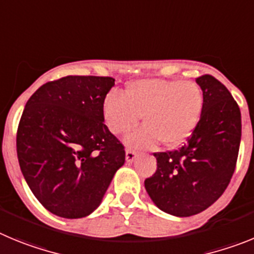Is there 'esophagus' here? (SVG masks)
Returning <instances> with one entry per match:
<instances>
[{
    "label": "esophagus",
    "mask_w": 254,
    "mask_h": 254,
    "mask_svg": "<svg viewBox=\"0 0 254 254\" xmlns=\"http://www.w3.org/2000/svg\"><path fill=\"white\" fill-rule=\"evenodd\" d=\"M136 155H138V152H135V150H132V149H130V148H127V153H125V158H127V162H132L134 159H135Z\"/></svg>",
    "instance_id": "esophagus-1"
}]
</instances>
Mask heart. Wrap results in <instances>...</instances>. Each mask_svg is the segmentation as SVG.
Masks as SVG:
<instances>
[{
  "mask_svg": "<svg viewBox=\"0 0 254 254\" xmlns=\"http://www.w3.org/2000/svg\"><path fill=\"white\" fill-rule=\"evenodd\" d=\"M204 93L196 82L176 79H138L124 92H113L104 102V118L114 134H124L143 116L145 125L130 132L132 147H153L161 140L166 147H178L200 122Z\"/></svg>",
  "mask_w": 254,
  "mask_h": 254,
  "instance_id": "obj_1",
  "label": "heart"
}]
</instances>
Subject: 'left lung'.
<instances>
[{
	"mask_svg": "<svg viewBox=\"0 0 254 254\" xmlns=\"http://www.w3.org/2000/svg\"><path fill=\"white\" fill-rule=\"evenodd\" d=\"M196 83L204 93L197 127L180 149L154 153L157 171L144 181L153 202L180 218L204 211L223 195L242 136L241 110L228 88L210 74Z\"/></svg>",
	"mask_w": 254,
	"mask_h": 254,
	"instance_id": "1",
	"label": "left lung"
}]
</instances>
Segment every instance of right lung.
I'll return each mask as SVG.
<instances>
[{"label": "right lung", "mask_w": 254, "mask_h": 254, "mask_svg": "<svg viewBox=\"0 0 254 254\" xmlns=\"http://www.w3.org/2000/svg\"><path fill=\"white\" fill-rule=\"evenodd\" d=\"M115 79L67 76L27 100L16 135L25 181L54 215L78 219L101 204L125 150L104 124V102Z\"/></svg>", "instance_id": "obj_1"}]
</instances>
